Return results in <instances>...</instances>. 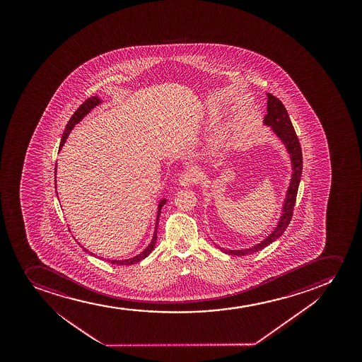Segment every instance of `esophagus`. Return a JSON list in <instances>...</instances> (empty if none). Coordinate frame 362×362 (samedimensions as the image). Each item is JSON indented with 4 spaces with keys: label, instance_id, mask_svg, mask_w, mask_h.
Here are the masks:
<instances>
[{
    "label": "esophagus",
    "instance_id": "34e87169",
    "mask_svg": "<svg viewBox=\"0 0 362 362\" xmlns=\"http://www.w3.org/2000/svg\"><path fill=\"white\" fill-rule=\"evenodd\" d=\"M199 179V175L194 170L185 171L182 174L180 175L179 183L182 187H188L192 186L198 181Z\"/></svg>",
    "mask_w": 362,
    "mask_h": 362
}]
</instances>
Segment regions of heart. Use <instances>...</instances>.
I'll list each match as a JSON object with an SVG mask.
<instances>
[{
  "mask_svg": "<svg viewBox=\"0 0 362 362\" xmlns=\"http://www.w3.org/2000/svg\"><path fill=\"white\" fill-rule=\"evenodd\" d=\"M230 136V132L228 129H221L218 133L212 139L211 146L215 150H220L221 147L226 145V142L228 141Z\"/></svg>",
  "mask_w": 362,
  "mask_h": 362,
  "instance_id": "b5f03b06",
  "label": "heart"
}]
</instances>
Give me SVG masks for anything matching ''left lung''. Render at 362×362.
I'll use <instances>...</instances> for the list:
<instances>
[{
  "instance_id": "obj_1",
  "label": "left lung",
  "mask_w": 362,
  "mask_h": 362,
  "mask_svg": "<svg viewBox=\"0 0 362 362\" xmlns=\"http://www.w3.org/2000/svg\"><path fill=\"white\" fill-rule=\"evenodd\" d=\"M267 98H268V104H267V115L264 116V119H263V125L269 127L272 133L274 134L275 136L278 137L279 140L281 141L285 150L288 153L290 164H291V179H290V183H288V187H287L280 216H279L278 222H276L274 228L272 229V232L259 243L250 246V247H246V249H225V247H221V246L215 244L225 254L244 256V255L257 252L259 250H262L263 247H266V246L272 244L273 241L281 237L283 233L285 232V229L287 228V226L290 223V221H291L296 197H297V191H298L299 182H300V175H302V169H303L302 150H300L298 137L296 135L291 119H290L283 103L269 93H267Z\"/></svg>"
}]
</instances>
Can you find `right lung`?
<instances>
[{
	"label": "right lung",
	"mask_w": 362,
	"mask_h": 362,
	"mask_svg": "<svg viewBox=\"0 0 362 362\" xmlns=\"http://www.w3.org/2000/svg\"><path fill=\"white\" fill-rule=\"evenodd\" d=\"M104 103V100L100 99L99 96H92V98H89V99L86 100L83 104L79 106L78 110L76 111L72 117L70 118V121L66 124V128H65V132H64L63 137H62V142H60V146H59V152L62 151L63 148V146L65 145V142H66V139L70 135L72 129L75 128L76 124H78L79 122L83 119L84 117L87 116L88 113L90 112L92 110L96 107V106H99L100 104H103ZM55 188H57V164H55ZM58 193V192H57ZM166 198H163V199L159 200L158 204H157V215H156V223H154V232L153 237H152V240H151L150 244L146 246V249L142 250L140 254L136 255V256H134L132 258H127V259H107V262L112 263V264H117V266H130V264H135V263L140 262L142 259H145L148 255L153 251L154 246H156V243H157V229H158V221L159 216H160V212H162V208L165 205ZM81 245V244H79ZM81 247L88 252V254L90 255V256H96V255L93 254L90 251H88L86 247L81 245ZM100 259L104 257H99ZM105 259V258H104Z\"/></svg>",
	"instance_id": "add662e5"
}]
</instances>
